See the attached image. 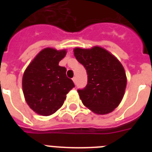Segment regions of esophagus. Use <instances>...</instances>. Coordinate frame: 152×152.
<instances>
[{
    "label": "esophagus",
    "instance_id": "34e87169",
    "mask_svg": "<svg viewBox=\"0 0 152 152\" xmlns=\"http://www.w3.org/2000/svg\"><path fill=\"white\" fill-rule=\"evenodd\" d=\"M72 80H73V81L75 84H76V83H77V77H74L73 78H72Z\"/></svg>",
    "mask_w": 152,
    "mask_h": 152
}]
</instances>
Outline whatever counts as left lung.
Returning a JSON list of instances; mask_svg holds the SVG:
<instances>
[{
	"instance_id": "left-lung-1",
	"label": "left lung",
	"mask_w": 152,
	"mask_h": 152,
	"mask_svg": "<svg viewBox=\"0 0 152 152\" xmlns=\"http://www.w3.org/2000/svg\"><path fill=\"white\" fill-rule=\"evenodd\" d=\"M74 53L88 74V84L84 89L77 90L83 104L100 115L113 111L124 96L127 82L120 61L99 46L75 48Z\"/></svg>"
}]
</instances>
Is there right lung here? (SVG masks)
Segmentation results:
<instances>
[{"mask_svg": "<svg viewBox=\"0 0 152 152\" xmlns=\"http://www.w3.org/2000/svg\"><path fill=\"white\" fill-rule=\"evenodd\" d=\"M66 50L45 48L24 72L23 91L29 107L42 116H50L63 105L75 84L66 76V68L58 65Z\"/></svg>", "mask_w": 152, "mask_h": 152, "instance_id": "1", "label": "right lung"}]
</instances>
